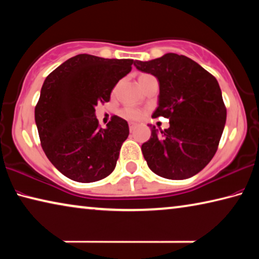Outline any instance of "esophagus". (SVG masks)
<instances>
[{"instance_id": "esophagus-1", "label": "esophagus", "mask_w": 259, "mask_h": 259, "mask_svg": "<svg viewBox=\"0 0 259 259\" xmlns=\"http://www.w3.org/2000/svg\"><path fill=\"white\" fill-rule=\"evenodd\" d=\"M136 126H137V124L134 123V122H130V123H129V129H130V131H134Z\"/></svg>"}]
</instances>
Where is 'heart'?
<instances>
[{
    "instance_id": "heart-1",
    "label": "heart",
    "mask_w": 259,
    "mask_h": 259,
    "mask_svg": "<svg viewBox=\"0 0 259 259\" xmlns=\"http://www.w3.org/2000/svg\"><path fill=\"white\" fill-rule=\"evenodd\" d=\"M147 75L148 74H144V75H142L140 77L147 76ZM120 114L122 117H124V119H126V120H139V119H142V116H143V112L140 111L139 108L131 107V106H126L123 109H121Z\"/></svg>"
}]
</instances>
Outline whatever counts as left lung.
Here are the masks:
<instances>
[{
    "label": "left lung",
    "instance_id": "left-lung-1",
    "mask_svg": "<svg viewBox=\"0 0 259 259\" xmlns=\"http://www.w3.org/2000/svg\"><path fill=\"white\" fill-rule=\"evenodd\" d=\"M134 65L159 80V106L152 117L163 116L170 123L160 133L153 126L151 138L142 145L147 165L163 178L194 176L217 152L226 122L216 77L194 60L177 54L136 60Z\"/></svg>",
    "mask_w": 259,
    "mask_h": 259
}]
</instances>
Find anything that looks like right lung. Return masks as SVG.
<instances>
[{
	"label": "right lung",
	"instance_id": "1",
	"mask_svg": "<svg viewBox=\"0 0 259 259\" xmlns=\"http://www.w3.org/2000/svg\"><path fill=\"white\" fill-rule=\"evenodd\" d=\"M133 59H105L81 54L47 76L35 106V122L43 151L72 181L97 182L111 175L128 122L116 115L103 129L95 107L109 102L113 88L131 71Z\"/></svg>",
	"mask_w": 259,
	"mask_h": 259
}]
</instances>
